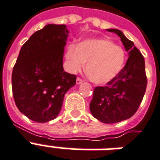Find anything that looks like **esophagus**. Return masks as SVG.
I'll return each instance as SVG.
<instances>
[{
	"instance_id": "1",
	"label": "esophagus",
	"mask_w": 160,
	"mask_h": 160,
	"mask_svg": "<svg viewBox=\"0 0 160 160\" xmlns=\"http://www.w3.org/2000/svg\"><path fill=\"white\" fill-rule=\"evenodd\" d=\"M82 82H83V80H81L80 78H77V79H76V84H77V85H80Z\"/></svg>"
}]
</instances>
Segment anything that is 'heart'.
I'll return each mask as SVG.
<instances>
[{"label": "heart", "instance_id": "1", "mask_svg": "<svg viewBox=\"0 0 160 160\" xmlns=\"http://www.w3.org/2000/svg\"><path fill=\"white\" fill-rule=\"evenodd\" d=\"M66 67L71 73L81 70L87 62L86 73L95 84L113 80L124 67L123 49L108 39H87L78 45L70 44L65 53Z\"/></svg>", "mask_w": 160, "mask_h": 160}]
</instances>
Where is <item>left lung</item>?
Returning <instances> with one entry per match:
<instances>
[{
	"instance_id": "8db88e82",
	"label": "left lung",
	"mask_w": 160,
	"mask_h": 160,
	"mask_svg": "<svg viewBox=\"0 0 160 160\" xmlns=\"http://www.w3.org/2000/svg\"><path fill=\"white\" fill-rule=\"evenodd\" d=\"M117 34L128 52L124 67L106 86L95 87L90 104L95 119L105 124H113L129 119L135 114L146 90L147 78L144 59L134 42L117 29H106Z\"/></svg>"
}]
</instances>
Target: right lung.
<instances>
[{"label":"right lung","mask_w":160,"mask_h":160,"mask_svg":"<svg viewBox=\"0 0 160 160\" xmlns=\"http://www.w3.org/2000/svg\"><path fill=\"white\" fill-rule=\"evenodd\" d=\"M70 33L65 25L49 24L21 47L12 71V92L18 109L29 119L46 123L60 113L65 93L76 76L65 72L63 55Z\"/></svg>","instance_id":"right-lung-1"}]
</instances>
